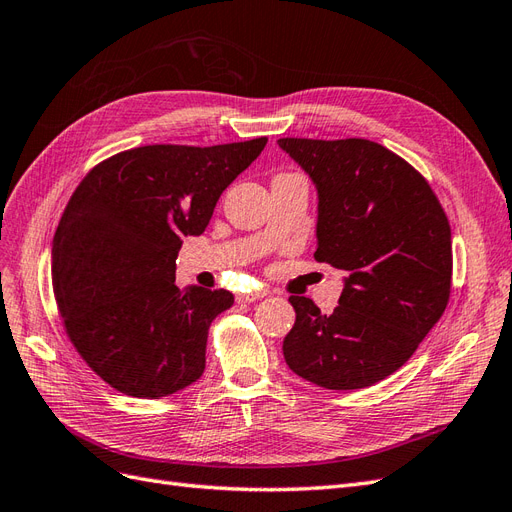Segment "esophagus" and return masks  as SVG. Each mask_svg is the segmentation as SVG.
<instances>
[{
	"mask_svg": "<svg viewBox=\"0 0 512 512\" xmlns=\"http://www.w3.org/2000/svg\"><path fill=\"white\" fill-rule=\"evenodd\" d=\"M265 297V292H241V294H237V299L241 301V303H254V301H258V299H262Z\"/></svg>",
	"mask_w": 512,
	"mask_h": 512,
	"instance_id": "obj_1",
	"label": "esophagus"
}]
</instances>
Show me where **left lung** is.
Masks as SVG:
<instances>
[{
	"instance_id": "left-lung-1",
	"label": "left lung",
	"mask_w": 512,
	"mask_h": 512,
	"mask_svg": "<svg viewBox=\"0 0 512 512\" xmlns=\"http://www.w3.org/2000/svg\"><path fill=\"white\" fill-rule=\"evenodd\" d=\"M318 192L314 258L346 271L333 314L290 297L284 359L331 391L365 389L404 365L451 297L453 243L440 200L404 158L365 138L277 141Z\"/></svg>"
}]
</instances>
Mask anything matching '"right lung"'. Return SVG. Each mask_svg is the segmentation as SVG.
Wrapping results in <instances>:
<instances>
[{"instance_id":"1","label":"right lung","mask_w":512,"mask_h":512,"mask_svg":"<svg viewBox=\"0 0 512 512\" xmlns=\"http://www.w3.org/2000/svg\"><path fill=\"white\" fill-rule=\"evenodd\" d=\"M265 145L128 149L68 200L53 239L55 301L83 361L119 393L160 399L203 376L211 322L235 297L177 288L175 260Z\"/></svg>"}]
</instances>
